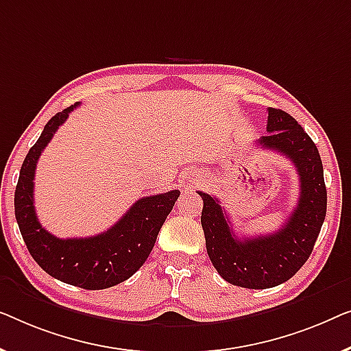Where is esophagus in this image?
Wrapping results in <instances>:
<instances>
[{
  "label": "esophagus",
  "instance_id": "34e87169",
  "mask_svg": "<svg viewBox=\"0 0 351 351\" xmlns=\"http://www.w3.org/2000/svg\"><path fill=\"white\" fill-rule=\"evenodd\" d=\"M189 178H191V176H189ZM189 181H191V184H192V182H194V180H192V178H191V180H189Z\"/></svg>",
  "mask_w": 351,
  "mask_h": 351
}]
</instances>
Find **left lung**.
<instances>
[{"label":"left lung","instance_id":"1","mask_svg":"<svg viewBox=\"0 0 351 351\" xmlns=\"http://www.w3.org/2000/svg\"><path fill=\"white\" fill-rule=\"evenodd\" d=\"M267 132L258 145L288 157L300 182L298 205L278 232L239 239L219 200L199 192L210 261L227 283L248 289L274 288L295 275L312 254L328 204L322 157L312 138L293 116L276 108H269Z\"/></svg>","mask_w":351,"mask_h":351}]
</instances>
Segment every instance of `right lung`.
<instances>
[{
  "mask_svg": "<svg viewBox=\"0 0 351 351\" xmlns=\"http://www.w3.org/2000/svg\"><path fill=\"white\" fill-rule=\"evenodd\" d=\"M77 105L57 112L28 151L19 175L14 208L23 241L44 272L84 289H105L130 278L145 264L180 191L143 197L114 226L93 237L58 239L44 229L34 211V171L44 147Z\"/></svg>",
  "mask_w": 351,
  "mask_h": 351,
  "instance_id": "add662e5",
  "label": "right lung"
}]
</instances>
